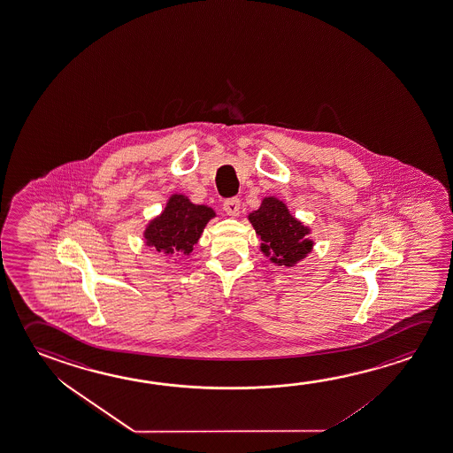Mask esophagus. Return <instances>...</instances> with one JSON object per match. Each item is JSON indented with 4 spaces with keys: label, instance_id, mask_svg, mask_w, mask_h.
Here are the masks:
<instances>
[{
    "label": "esophagus",
    "instance_id": "34e87169",
    "mask_svg": "<svg viewBox=\"0 0 453 453\" xmlns=\"http://www.w3.org/2000/svg\"><path fill=\"white\" fill-rule=\"evenodd\" d=\"M240 199L238 197H232V199H227V201L224 202V210H226V213L229 216H238L240 215Z\"/></svg>",
    "mask_w": 453,
    "mask_h": 453
}]
</instances>
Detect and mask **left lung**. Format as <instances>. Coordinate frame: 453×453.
Returning a JSON list of instances; mask_svg holds the SVG:
<instances>
[{"label": "left lung", "instance_id": "left-lung-1", "mask_svg": "<svg viewBox=\"0 0 453 453\" xmlns=\"http://www.w3.org/2000/svg\"><path fill=\"white\" fill-rule=\"evenodd\" d=\"M248 219L262 242L260 251L276 266L292 268L312 251L311 227L296 219L274 196L264 197Z\"/></svg>", "mask_w": 453, "mask_h": 453}]
</instances>
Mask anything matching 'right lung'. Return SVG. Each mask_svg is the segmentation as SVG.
I'll list each match as a JSON object with an SVG mask.
<instances>
[{
    "instance_id": "obj_1",
    "label": "right lung",
    "mask_w": 453,
    "mask_h": 453,
    "mask_svg": "<svg viewBox=\"0 0 453 453\" xmlns=\"http://www.w3.org/2000/svg\"><path fill=\"white\" fill-rule=\"evenodd\" d=\"M215 216V210L209 205L193 203L185 195H173L160 215L147 224L144 243L174 260L189 256Z\"/></svg>"
}]
</instances>
